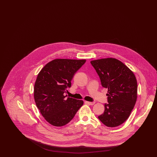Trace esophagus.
I'll return each instance as SVG.
<instances>
[{"instance_id":"obj_1","label":"esophagus","mask_w":157,"mask_h":157,"mask_svg":"<svg viewBox=\"0 0 157 157\" xmlns=\"http://www.w3.org/2000/svg\"><path fill=\"white\" fill-rule=\"evenodd\" d=\"M85 103L88 104L90 105H93L95 104L94 102H89V101H85Z\"/></svg>"}]
</instances>
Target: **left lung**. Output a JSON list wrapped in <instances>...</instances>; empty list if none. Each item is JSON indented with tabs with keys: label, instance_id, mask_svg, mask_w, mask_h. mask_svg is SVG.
<instances>
[{
	"label": "left lung",
	"instance_id": "obj_1",
	"mask_svg": "<svg viewBox=\"0 0 157 157\" xmlns=\"http://www.w3.org/2000/svg\"><path fill=\"white\" fill-rule=\"evenodd\" d=\"M108 89V104L98 117L105 125L118 127L129 117L137 98V81L133 72L119 60L108 58L90 61Z\"/></svg>",
	"mask_w": 157,
	"mask_h": 157
}]
</instances>
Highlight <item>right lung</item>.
<instances>
[{
    "mask_svg": "<svg viewBox=\"0 0 157 157\" xmlns=\"http://www.w3.org/2000/svg\"><path fill=\"white\" fill-rule=\"evenodd\" d=\"M86 60L56 59L48 63L37 75L34 99L46 121L55 127H62L72 120L83 104L82 100L67 98L64 93L71 86L75 72Z\"/></svg>",
    "mask_w": 157,
    "mask_h": 157,
    "instance_id": "1",
    "label": "right lung"
}]
</instances>
